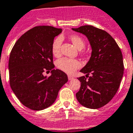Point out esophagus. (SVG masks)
Here are the masks:
<instances>
[{"mask_svg": "<svg viewBox=\"0 0 133 133\" xmlns=\"http://www.w3.org/2000/svg\"><path fill=\"white\" fill-rule=\"evenodd\" d=\"M68 79H69V81L73 80L74 79V77H73V76H68Z\"/></svg>", "mask_w": 133, "mask_h": 133, "instance_id": "1", "label": "esophagus"}]
</instances>
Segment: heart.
I'll return each instance as SVG.
<instances>
[{
  "label": "heart",
  "mask_w": 133,
  "mask_h": 133,
  "mask_svg": "<svg viewBox=\"0 0 133 133\" xmlns=\"http://www.w3.org/2000/svg\"><path fill=\"white\" fill-rule=\"evenodd\" d=\"M69 39L78 50H81L85 48V40L81 36L78 35H71L69 36ZM61 43H62V39L61 37H56L52 43V53L55 57H59L61 55ZM56 64L59 70H62L63 72L69 74H74L76 72V70L80 68L81 66V63L78 60L68 59L66 57L59 59L57 61Z\"/></svg>",
  "instance_id": "b5f03b06"
}]
</instances>
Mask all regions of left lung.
I'll list each match as a JSON object with an SVG mask.
<instances>
[{"instance_id":"8db88e82","label":"left lung","mask_w":133,"mask_h":133,"mask_svg":"<svg viewBox=\"0 0 133 133\" xmlns=\"http://www.w3.org/2000/svg\"><path fill=\"white\" fill-rule=\"evenodd\" d=\"M72 30L86 35L92 48L91 58L81 70L89 78H78L81 83L76 98L85 107L96 109L107 104L119 89L124 68L122 53L115 39L104 30L90 25Z\"/></svg>"}]
</instances>
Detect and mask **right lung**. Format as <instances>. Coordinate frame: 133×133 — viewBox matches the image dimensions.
Masks as SVG:
<instances>
[{
	"label": "right lung",
	"instance_id": "1",
	"mask_svg": "<svg viewBox=\"0 0 133 133\" xmlns=\"http://www.w3.org/2000/svg\"><path fill=\"white\" fill-rule=\"evenodd\" d=\"M62 29L37 26L18 39L9 59V84L22 104L40 111L55 101L61 87L68 82L67 74L55 70L52 43ZM51 71L47 78L43 72Z\"/></svg>",
	"mask_w": 133,
	"mask_h": 133
}]
</instances>
